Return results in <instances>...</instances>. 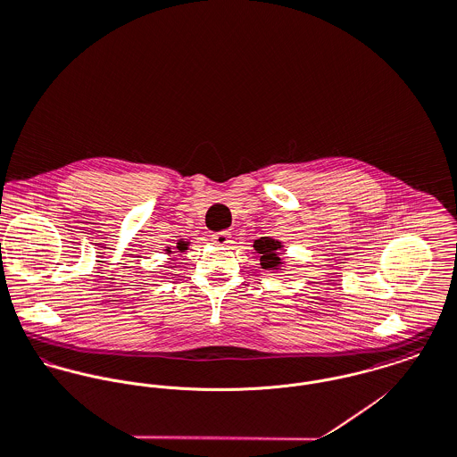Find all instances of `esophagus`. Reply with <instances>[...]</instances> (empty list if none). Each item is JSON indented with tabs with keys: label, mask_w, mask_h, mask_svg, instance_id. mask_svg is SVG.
<instances>
[{
	"label": "esophagus",
	"mask_w": 457,
	"mask_h": 457,
	"mask_svg": "<svg viewBox=\"0 0 457 457\" xmlns=\"http://www.w3.org/2000/svg\"><path fill=\"white\" fill-rule=\"evenodd\" d=\"M211 241L216 245V246H228L232 243V234L228 230H223V232H216L211 236Z\"/></svg>",
	"instance_id": "34e87169"
}]
</instances>
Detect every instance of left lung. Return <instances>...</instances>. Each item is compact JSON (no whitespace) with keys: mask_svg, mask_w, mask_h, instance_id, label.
Segmentation results:
<instances>
[{"mask_svg":"<svg viewBox=\"0 0 457 457\" xmlns=\"http://www.w3.org/2000/svg\"><path fill=\"white\" fill-rule=\"evenodd\" d=\"M253 248L261 255V267L265 270H283L287 262L281 259V250L285 248L281 241L272 237H261L253 243Z\"/></svg>","mask_w":457,"mask_h":457,"instance_id":"obj_1","label":"left lung"}]
</instances>
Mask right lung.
Returning a JSON list of instances; mask_svg holds the SVG:
<instances>
[{
  "label": "right lung",
  "instance_id": "add662e5",
  "mask_svg": "<svg viewBox=\"0 0 457 457\" xmlns=\"http://www.w3.org/2000/svg\"><path fill=\"white\" fill-rule=\"evenodd\" d=\"M188 246H190V241H185V239H179V241H178V243H176V250H178V252H179V253H183V252H187V250H188ZM163 252H165V253H167V255H170V253H172V252H174V248H169V246H167V248H165V250H163Z\"/></svg>",
  "mask_w": 457,
  "mask_h": 457
}]
</instances>
